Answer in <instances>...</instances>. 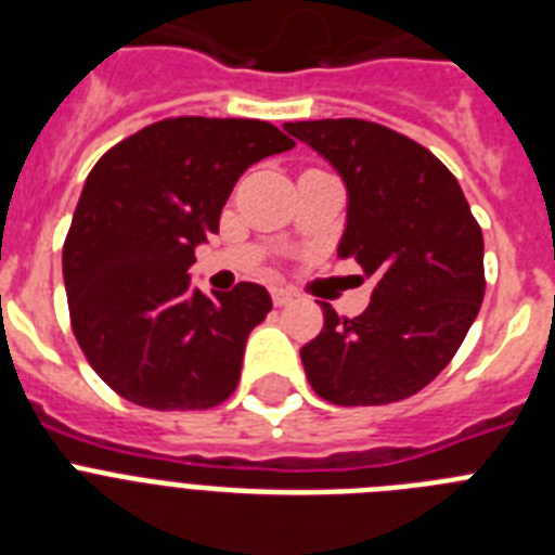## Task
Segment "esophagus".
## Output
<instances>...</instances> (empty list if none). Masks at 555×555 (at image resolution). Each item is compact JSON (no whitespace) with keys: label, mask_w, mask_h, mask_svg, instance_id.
Segmentation results:
<instances>
[{"label":"esophagus","mask_w":555,"mask_h":555,"mask_svg":"<svg viewBox=\"0 0 555 555\" xmlns=\"http://www.w3.org/2000/svg\"><path fill=\"white\" fill-rule=\"evenodd\" d=\"M292 300H294V294L288 292V288H281V286H274V288H272V302H274V306H278V308L288 306V302H292Z\"/></svg>","instance_id":"34e87169"}]
</instances>
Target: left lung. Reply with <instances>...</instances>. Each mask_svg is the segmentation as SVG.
Here are the masks:
<instances>
[{
    "label": "left lung",
    "instance_id": "8db88e82",
    "mask_svg": "<svg viewBox=\"0 0 555 555\" xmlns=\"http://www.w3.org/2000/svg\"><path fill=\"white\" fill-rule=\"evenodd\" d=\"M347 185L338 258L372 278L352 320L322 302L325 325L300 350L308 384L333 405H386L434 380L483 302V235L459 180L423 144L364 119L288 121Z\"/></svg>",
    "mask_w": 555,
    "mask_h": 555
}]
</instances>
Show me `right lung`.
<instances>
[{"label":"right lung","instance_id":"add662e5","mask_svg":"<svg viewBox=\"0 0 555 555\" xmlns=\"http://www.w3.org/2000/svg\"><path fill=\"white\" fill-rule=\"evenodd\" d=\"M292 146L269 121L178 116L96 160L63 244V283L77 345L116 395L155 411L214 409L233 395L272 297L258 283L205 297L189 267L219 233L235 180Z\"/></svg>","mask_w":555,"mask_h":555}]
</instances>
